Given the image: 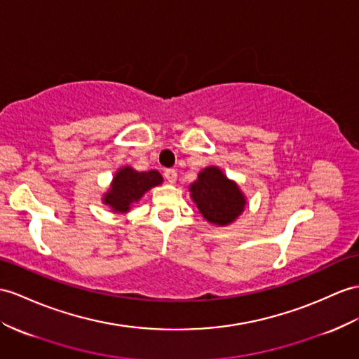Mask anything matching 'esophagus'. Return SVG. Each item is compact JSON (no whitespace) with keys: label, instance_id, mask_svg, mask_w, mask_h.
Wrapping results in <instances>:
<instances>
[{"label":"esophagus","instance_id":"1","mask_svg":"<svg viewBox=\"0 0 359 359\" xmlns=\"http://www.w3.org/2000/svg\"><path fill=\"white\" fill-rule=\"evenodd\" d=\"M164 177H165V180L170 182V184H173V182L177 181L178 175H177V170H175V169H165L164 170Z\"/></svg>","mask_w":359,"mask_h":359}]
</instances>
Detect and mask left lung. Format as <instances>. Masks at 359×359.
<instances>
[{"label":"left lung","instance_id":"obj_1","mask_svg":"<svg viewBox=\"0 0 359 359\" xmlns=\"http://www.w3.org/2000/svg\"><path fill=\"white\" fill-rule=\"evenodd\" d=\"M191 198L208 222L226 225L233 222L245 207L239 187L217 168H207L190 186Z\"/></svg>","mask_w":359,"mask_h":359}]
</instances>
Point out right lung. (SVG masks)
<instances>
[{
	"mask_svg": "<svg viewBox=\"0 0 359 359\" xmlns=\"http://www.w3.org/2000/svg\"><path fill=\"white\" fill-rule=\"evenodd\" d=\"M161 175L156 170L137 172L130 168L120 169L114 177L111 190L104 195V204L114 212H128L130 204L137 203L147 190L161 184Z\"/></svg>",
	"mask_w": 359,
	"mask_h": 359,
	"instance_id": "right-lung-1",
	"label": "right lung"
}]
</instances>
